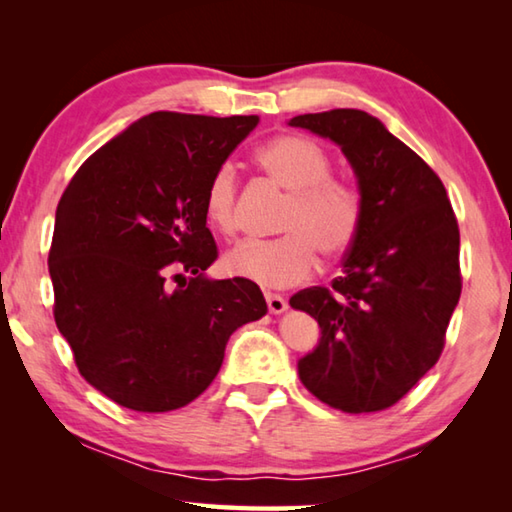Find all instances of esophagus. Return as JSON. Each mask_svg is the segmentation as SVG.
<instances>
[{
	"label": "esophagus",
	"mask_w": 512,
	"mask_h": 512,
	"mask_svg": "<svg viewBox=\"0 0 512 512\" xmlns=\"http://www.w3.org/2000/svg\"><path fill=\"white\" fill-rule=\"evenodd\" d=\"M266 305L271 314H284V311L289 309L287 300H284L282 296H277V293H266Z\"/></svg>",
	"instance_id": "esophagus-1"
}]
</instances>
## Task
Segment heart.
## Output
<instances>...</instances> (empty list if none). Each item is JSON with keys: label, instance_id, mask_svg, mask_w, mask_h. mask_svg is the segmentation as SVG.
I'll return each instance as SVG.
<instances>
[{"label": "heart", "instance_id": "b5f03b06", "mask_svg": "<svg viewBox=\"0 0 512 512\" xmlns=\"http://www.w3.org/2000/svg\"><path fill=\"white\" fill-rule=\"evenodd\" d=\"M257 164L273 183L289 192L273 241H244L228 250L223 268L241 280L268 289H289L307 282L318 266L345 257L363 228V198L343 178L329 176L332 160L305 135H277L257 151ZM237 171L223 162L205 189V216L216 230L237 228Z\"/></svg>", "mask_w": 512, "mask_h": 512}]
</instances>
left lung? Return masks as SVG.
I'll use <instances>...</instances> for the list:
<instances>
[{
	"label": "left lung",
	"instance_id": "left-lung-1",
	"mask_svg": "<svg viewBox=\"0 0 512 512\" xmlns=\"http://www.w3.org/2000/svg\"><path fill=\"white\" fill-rule=\"evenodd\" d=\"M289 124L339 144L363 198V228L343 275L289 300L320 325L298 375L332 409L384 411L443 354L463 287L456 214L436 171L368 112L336 108Z\"/></svg>",
	"mask_w": 512,
	"mask_h": 512
}]
</instances>
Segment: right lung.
<instances>
[{"label":"right lung","mask_w":512,"mask_h":512,"mask_svg":"<svg viewBox=\"0 0 512 512\" xmlns=\"http://www.w3.org/2000/svg\"><path fill=\"white\" fill-rule=\"evenodd\" d=\"M257 121L151 112L92 153L60 198L54 318L85 381L119 406L196 400L230 334L268 311L255 282L205 277L219 257L205 189Z\"/></svg>","instance_id":"right-lung-1"}]
</instances>
